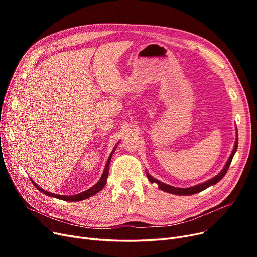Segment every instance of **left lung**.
I'll return each mask as SVG.
<instances>
[{
    "instance_id": "left-lung-1",
    "label": "left lung",
    "mask_w": 257,
    "mask_h": 257,
    "mask_svg": "<svg viewBox=\"0 0 257 257\" xmlns=\"http://www.w3.org/2000/svg\"><path fill=\"white\" fill-rule=\"evenodd\" d=\"M237 144H238V140H237V129H236V140H235V144H234V147H233V150L230 154V156H229L228 160L226 161L225 164V167L223 168V170L218 174L215 175L214 177H212L211 179L203 182V183H200V184H197L195 186H191V187H185V188H182V187H175V186H172V185H169V184H166L164 182H161L155 178H153L151 175L147 173V177L148 179H149V181L151 183H156L158 185V187L160 188L161 191L164 192H167V193H170V194H174V195H178V196H191V195H194V194H197V193H200L202 191L206 190V188H208L209 186L211 185H214L215 183H218L224 176L226 175L228 169H229V166H230L231 164V160L236 152V149H237Z\"/></svg>"
}]
</instances>
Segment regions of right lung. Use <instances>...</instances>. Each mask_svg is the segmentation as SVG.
<instances>
[{
    "label": "right lung",
    "instance_id": "right-lung-1",
    "mask_svg": "<svg viewBox=\"0 0 257 257\" xmlns=\"http://www.w3.org/2000/svg\"><path fill=\"white\" fill-rule=\"evenodd\" d=\"M117 144H118V143H117ZM116 146H117V145L114 146L112 152L110 153L109 157H108V159H107V161H106V165H105V168H104V171H103V174H102V176H101L100 180H99L96 184H94L93 186H91L90 188H88V190H86V191H84V192H82V193L77 194V195H72V196L57 195V194H53V193H50V192H47V191L43 190V188L39 187L34 181H32V183H33V185L37 188V190L42 192L43 194H45V195H47V196H49V197H54V198H57V199L63 200V201L77 202V201H82V200H85V199H87V198H89V197H92V196H94L96 194H98L101 190H103V187H104L105 184H106L108 174H109V165H110L111 156H112L113 152H114L115 149H116Z\"/></svg>",
    "mask_w": 257,
    "mask_h": 257
}]
</instances>
